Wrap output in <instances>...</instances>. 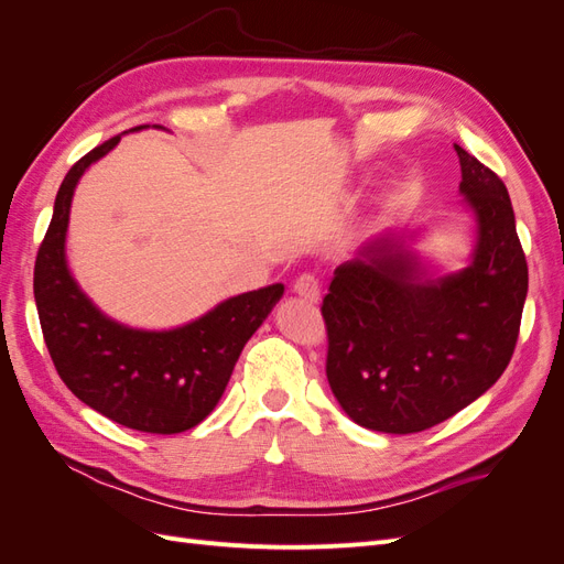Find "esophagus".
Instances as JSON below:
<instances>
[{"mask_svg":"<svg viewBox=\"0 0 564 564\" xmlns=\"http://www.w3.org/2000/svg\"><path fill=\"white\" fill-rule=\"evenodd\" d=\"M294 294H299L301 299L311 301V303H317L319 301V280L315 275H311V272H305V275L296 278Z\"/></svg>","mask_w":564,"mask_h":564,"instance_id":"esophagus-1","label":"esophagus"}]
</instances>
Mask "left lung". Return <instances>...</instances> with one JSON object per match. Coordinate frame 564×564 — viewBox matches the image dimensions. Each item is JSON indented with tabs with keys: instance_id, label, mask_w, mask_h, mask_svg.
I'll list each match as a JSON object with an SVG mask.
<instances>
[{
	"instance_id": "1",
	"label": "left lung",
	"mask_w": 564,
	"mask_h": 564,
	"mask_svg": "<svg viewBox=\"0 0 564 564\" xmlns=\"http://www.w3.org/2000/svg\"><path fill=\"white\" fill-rule=\"evenodd\" d=\"M475 220L468 265L433 275L386 230L334 270L322 301L327 379L362 429L406 435L447 421L499 381L516 350L527 261L503 181L454 143Z\"/></svg>"
}]
</instances>
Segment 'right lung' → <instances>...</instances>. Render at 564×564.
Wrapping results in <instances>:
<instances>
[{"mask_svg":"<svg viewBox=\"0 0 564 564\" xmlns=\"http://www.w3.org/2000/svg\"><path fill=\"white\" fill-rule=\"evenodd\" d=\"M119 139L84 155L58 187L35 261L37 313L58 377L84 404L127 429L174 435L212 414L237 357L282 299L284 284L230 296L174 329L129 327L100 311L67 265L65 235L79 178Z\"/></svg>","mask_w":564,"mask_h":564,"instance_id":"add662e5","label":"right lung"}]
</instances>
